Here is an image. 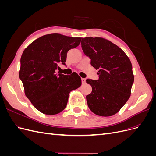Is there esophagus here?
I'll list each match as a JSON object with an SVG mask.
<instances>
[{
    "label": "esophagus",
    "instance_id": "esophagus-1",
    "mask_svg": "<svg viewBox=\"0 0 156 156\" xmlns=\"http://www.w3.org/2000/svg\"><path fill=\"white\" fill-rule=\"evenodd\" d=\"M81 81H82V84H83L86 83V79H85L82 78V79H81Z\"/></svg>",
    "mask_w": 156,
    "mask_h": 156
}]
</instances>
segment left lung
<instances>
[{"instance_id": "8db88e82", "label": "left lung", "mask_w": 156, "mask_h": 156, "mask_svg": "<svg viewBox=\"0 0 156 156\" xmlns=\"http://www.w3.org/2000/svg\"><path fill=\"white\" fill-rule=\"evenodd\" d=\"M82 49L98 69L99 79H88L92 92L86 96L94 114L101 116L115 115L128 100L134 75L131 62L119 47L103 37H83Z\"/></svg>"}]
</instances>
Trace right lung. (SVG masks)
<instances>
[{"label": "right lung", "mask_w": 156, "mask_h": 156, "mask_svg": "<svg viewBox=\"0 0 156 156\" xmlns=\"http://www.w3.org/2000/svg\"><path fill=\"white\" fill-rule=\"evenodd\" d=\"M81 40L53 33L36 39L23 51L19 75L26 96L44 114L62 111L69 92L81 85L77 73L67 75L55 72L59 62L66 65L68 51L77 47Z\"/></svg>", "instance_id": "obj_1"}]
</instances>
